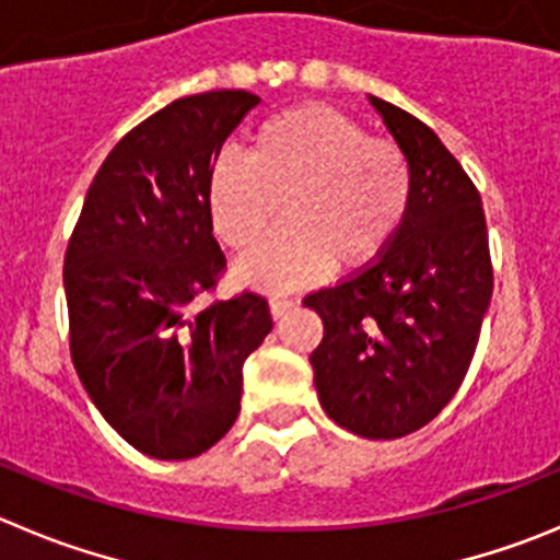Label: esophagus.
Masks as SVG:
<instances>
[{
    "label": "esophagus",
    "instance_id": "esophagus-1",
    "mask_svg": "<svg viewBox=\"0 0 560 560\" xmlns=\"http://www.w3.org/2000/svg\"><path fill=\"white\" fill-rule=\"evenodd\" d=\"M295 306V298H287V295H273L270 298V315L281 317L284 312H290Z\"/></svg>",
    "mask_w": 560,
    "mask_h": 560
}]
</instances>
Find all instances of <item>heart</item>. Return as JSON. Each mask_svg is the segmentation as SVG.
Masks as SVG:
<instances>
[{"label":"heart","mask_w":560,"mask_h":560,"mask_svg":"<svg viewBox=\"0 0 560 560\" xmlns=\"http://www.w3.org/2000/svg\"><path fill=\"white\" fill-rule=\"evenodd\" d=\"M284 201L287 226L237 265L245 284L284 290L337 268H362L398 237L415 201L404 149L370 138L326 104L281 109L256 124L248 154L226 149L207 179L212 232L248 250L268 234Z\"/></svg>","instance_id":"obj_1"}]
</instances>
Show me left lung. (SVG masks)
<instances>
[{
	"instance_id": "left-lung-1",
	"label": "left lung",
	"mask_w": 560,
	"mask_h": 560,
	"mask_svg": "<svg viewBox=\"0 0 560 560\" xmlns=\"http://www.w3.org/2000/svg\"><path fill=\"white\" fill-rule=\"evenodd\" d=\"M370 102L415 168V201L378 259L304 304L323 320L310 362L326 415L359 436L398 439L458 392L494 279L480 192L462 162L420 118Z\"/></svg>"
}]
</instances>
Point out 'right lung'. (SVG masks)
Returning a JSON list of instances; mask_svg holds the SVG:
<instances>
[{"label": "right lung", "instance_id": "1", "mask_svg": "<svg viewBox=\"0 0 560 560\" xmlns=\"http://www.w3.org/2000/svg\"><path fill=\"white\" fill-rule=\"evenodd\" d=\"M256 104L248 91H209L149 115L102 162L68 240L77 375L104 420L151 458L201 456L226 436L245 359L273 328L259 292L196 306L226 270L209 168Z\"/></svg>", "mask_w": 560, "mask_h": 560}]
</instances>
